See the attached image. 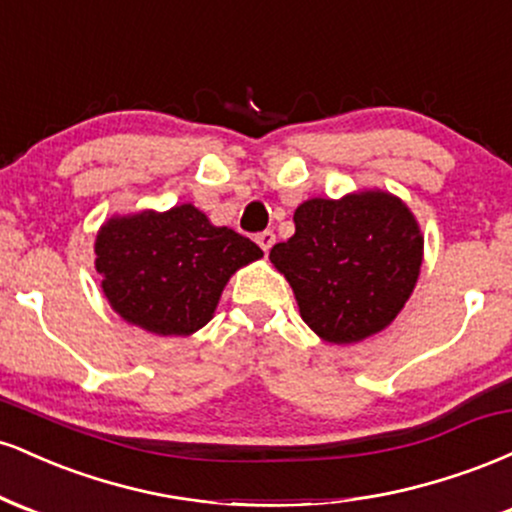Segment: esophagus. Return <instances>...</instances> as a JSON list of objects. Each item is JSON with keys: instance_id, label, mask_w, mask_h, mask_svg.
<instances>
[{"instance_id": "34e87169", "label": "esophagus", "mask_w": 512, "mask_h": 512, "mask_svg": "<svg viewBox=\"0 0 512 512\" xmlns=\"http://www.w3.org/2000/svg\"><path fill=\"white\" fill-rule=\"evenodd\" d=\"M255 240H257V245H260L264 252H269V250H272L276 236H274V231H262V233H257Z\"/></svg>"}]
</instances>
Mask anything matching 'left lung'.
Returning <instances> with one entry per match:
<instances>
[{"label": "left lung", "instance_id": "8db88e82", "mask_svg": "<svg viewBox=\"0 0 512 512\" xmlns=\"http://www.w3.org/2000/svg\"><path fill=\"white\" fill-rule=\"evenodd\" d=\"M296 233L269 260L296 293L305 325L332 344L378 334L409 301L424 236L402 199L383 190L308 199Z\"/></svg>", "mask_w": 512, "mask_h": 512}]
</instances>
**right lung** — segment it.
Masks as SVG:
<instances>
[{"label":"right lung","mask_w":512,"mask_h":512,"mask_svg":"<svg viewBox=\"0 0 512 512\" xmlns=\"http://www.w3.org/2000/svg\"><path fill=\"white\" fill-rule=\"evenodd\" d=\"M262 250L192 204L113 216L96 236V272L122 320L187 337L214 317L223 286Z\"/></svg>","instance_id":"obj_1"}]
</instances>
